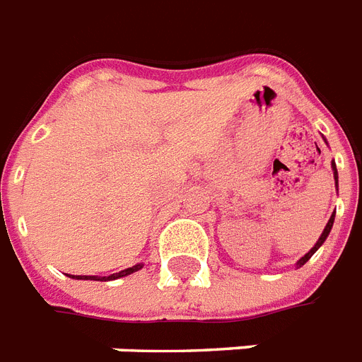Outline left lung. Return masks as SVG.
<instances>
[{
    "mask_svg": "<svg viewBox=\"0 0 362 362\" xmlns=\"http://www.w3.org/2000/svg\"><path fill=\"white\" fill-rule=\"evenodd\" d=\"M323 141L327 142L325 136H323ZM331 169H332V175H334V186H337V192H338V170H337V163H334V161H332V163H331ZM334 216H337V210H334V212H332V214H331V218H329V221H327L325 229H323V233H321V237L317 238V242H315V244H314V247H312V250H310V252L306 253V255H303V257L298 259V261H297V269H300V267H303V264L306 263V261H308V259L312 257V255H314V253L317 252V250H320L321 246H323V242L327 240V237H329V233H331V229H332V223H334Z\"/></svg>",
    "mask_w": 362,
    "mask_h": 362,
    "instance_id": "left-lung-1",
    "label": "left lung"
}]
</instances>
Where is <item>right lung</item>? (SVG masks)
<instances>
[{"instance_id":"1","label":"right lung","mask_w":362,"mask_h":362,"mask_svg":"<svg viewBox=\"0 0 362 362\" xmlns=\"http://www.w3.org/2000/svg\"><path fill=\"white\" fill-rule=\"evenodd\" d=\"M142 267H144V264L136 263V264H133V267H129V269H124V270H120V272H116V274H110V276H75V274H67V276H69V278H75V280L110 281V280H118V278H124V276L133 274V272H136V270H141Z\"/></svg>"}]
</instances>
